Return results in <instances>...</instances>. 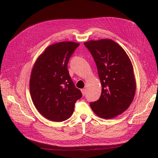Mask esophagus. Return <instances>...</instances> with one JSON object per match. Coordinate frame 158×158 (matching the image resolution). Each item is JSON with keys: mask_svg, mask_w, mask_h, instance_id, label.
<instances>
[{"mask_svg": "<svg viewBox=\"0 0 158 158\" xmlns=\"http://www.w3.org/2000/svg\"><path fill=\"white\" fill-rule=\"evenodd\" d=\"M81 92H82V95H84L85 94V92H86V90H85V89H81Z\"/></svg>", "mask_w": 158, "mask_h": 158, "instance_id": "esophagus-1", "label": "esophagus"}]
</instances>
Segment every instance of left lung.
<instances>
[{"label": "left lung", "mask_w": 158, "mask_h": 158, "mask_svg": "<svg viewBox=\"0 0 158 158\" xmlns=\"http://www.w3.org/2000/svg\"><path fill=\"white\" fill-rule=\"evenodd\" d=\"M84 45L96 64L102 87L101 96L90 103V107L99 117H115L128 108L135 95L136 80L131 59L111 40H90Z\"/></svg>", "instance_id": "left-lung-1"}]
</instances>
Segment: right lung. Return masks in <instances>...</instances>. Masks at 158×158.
<instances>
[{
	"label": "right lung",
	"instance_id": "add662e5",
	"mask_svg": "<svg viewBox=\"0 0 158 158\" xmlns=\"http://www.w3.org/2000/svg\"><path fill=\"white\" fill-rule=\"evenodd\" d=\"M79 45L73 41L52 44L33 65L30 80L31 99L37 111L50 121L61 122L70 118L76 102L82 96L67 69L70 57Z\"/></svg>",
	"mask_w": 158,
	"mask_h": 158
}]
</instances>
